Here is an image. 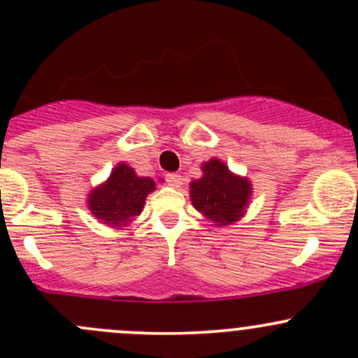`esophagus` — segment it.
Here are the masks:
<instances>
[{"instance_id":"obj_1","label":"esophagus","mask_w":358,"mask_h":358,"mask_svg":"<svg viewBox=\"0 0 358 358\" xmlns=\"http://www.w3.org/2000/svg\"><path fill=\"white\" fill-rule=\"evenodd\" d=\"M166 182H168V185L173 187V189H178V187L182 185V176H180L178 173H168V175H166Z\"/></svg>"}]
</instances>
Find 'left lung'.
<instances>
[{
	"label": "left lung",
	"instance_id": "1",
	"mask_svg": "<svg viewBox=\"0 0 358 358\" xmlns=\"http://www.w3.org/2000/svg\"><path fill=\"white\" fill-rule=\"evenodd\" d=\"M202 176L190 183L194 208L218 227L232 225L246 211L251 197V182L230 171L220 159L201 166Z\"/></svg>",
	"mask_w": 358,
	"mask_h": 358
}]
</instances>
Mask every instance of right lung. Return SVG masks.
<instances>
[{
    "label": "right lung",
    "mask_w": 358,
    "mask_h": 358,
    "mask_svg": "<svg viewBox=\"0 0 358 358\" xmlns=\"http://www.w3.org/2000/svg\"><path fill=\"white\" fill-rule=\"evenodd\" d=\"M156 189L149 176H138L135 169L119 162L106 183L92 190L88 208L96 220L109 227H126L142 213L147 196Z\"/></svg>",
    "instance_id": "right-lung-1"
}]
</instances>
